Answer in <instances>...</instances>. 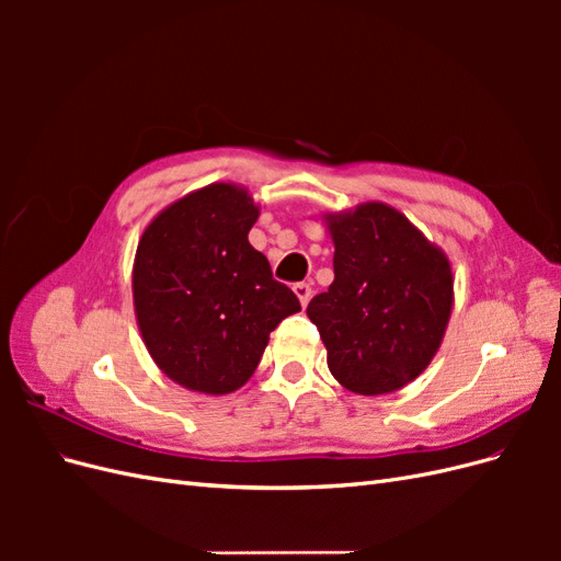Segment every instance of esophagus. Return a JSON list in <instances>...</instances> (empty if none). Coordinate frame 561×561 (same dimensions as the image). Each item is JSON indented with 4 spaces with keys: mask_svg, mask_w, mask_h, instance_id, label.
<instances>
[{
    "mask_svg": "<svg viewBox=\"0 0 561 561\" xmlns=\"http://www.w3.org/2000/svg\"><path fill=\"white\" fill-rule=\"evenodd\" d=\"M295 295H297L301 307H307L309 299H311V285L309 283H297L295 285Z\"/></svg>",
    "mask_w": 561,
    "mask_h": 561,
    "instance_id": "esophagus-1",
    "label": "esophagus"
}]
</instances>
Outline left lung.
I'll return each instance as SVG.
<instances>
[{
  "instance_id": "8db88e82",
  "label": "left lung",
  "mask_w": 561,
  "mask_h": 561,
  "mask_svg": "<svg viewBox=\"0 0 561 561\" xmlns=\"http://www.w3.org/2000/svg\"><path fill=\"white\" fill-rule=\"evenodd\" d=\"M322 219L334 243V280L307 313L328 367L353 393H393L423 375L443 344L454 307L449 257L381 201Z\"/></svg>"
}]
</instances>
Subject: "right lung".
<instances>
[{
  "label": "right lung",
  "instance_id": "obj_1",
  "mask_svg": "<svg viewBox=\"0 0 561 561\" xmlns=\"http://www.w3.org/2000/svg\"><path fill=\"white\" fill-rule=\"evenodd\" d=\"M260 206L241 184L213 182L145 227L133 262L135 320L163 375L203 396L239 390L268 334L301 311L248 241Z\"/></svg>",
  "mask_w": 561,
  "mask_h": 561
}]
</instances>
